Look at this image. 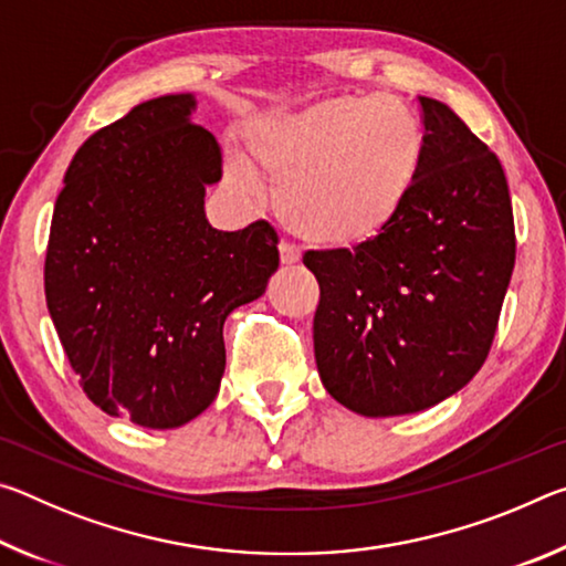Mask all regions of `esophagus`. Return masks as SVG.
<instances>
[{"label": "esophagus", "instance_id": "34e87169", "mask_svg": "<svg viewBox=\"0 0 566 566\" xmlns=\"http://www.w3.org/2000/svg\"><path fill=\"white\" fill-rule=\"evenodd\" d=\"M300 247L296 244H292V242H282L280 244V260H282V264H296L300 262Z\"/></svg>", "mask_w": 566, "mask_h": 566}]
</instances>
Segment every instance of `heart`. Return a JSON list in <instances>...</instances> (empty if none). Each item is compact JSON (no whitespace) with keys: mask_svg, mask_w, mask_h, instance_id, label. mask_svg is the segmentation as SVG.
<instances>
[{"mask_svg":"<svg viewBox=\"0 0 566 566\" xmlns=\"http://www.w3.org/2000/svg\"><path fill=\"white\" fill-rule=\"evenodd\" d=\"M247 151L276 187L284 224L306 244L347 252L375 242L405 212L427 134L395 99L332 97L252 124ZM237 171L249 177L242 165Z\"/></svg>","mask_w":566,"mask_h":566,"instance_id":"b5f03b06","label":"heart"}]
</instances>
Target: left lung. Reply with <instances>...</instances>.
I'll list each match as a JSON object with an SVG mask.
<instances>
[{
    "label": "left lung",
    "instance_id": "obj_1",
    "mask_svg": "<svg viewBox=\"0 0 566 566\" xmlns=\"http://www.w3.org/2000/svg\"><path fill=\"white\" fill-rule=\"evenodd\" d=\"M427 155L399 219L367 247L306 252L319 282L314 357L329 395L364 417L452 397L492 349L514 270L504 169L447 104L419 97Z\"/></svg>",
    "mask_w": 566,
    "mask_h": 566
}]
</instances>
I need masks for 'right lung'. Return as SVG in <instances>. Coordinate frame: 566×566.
Wrapping results in <instances>:
<instances>
[{
	"label": "right lung",
	"mask_w": 566,
	"mask_h": 566,
	"mask_svg": "<svg viewBox=\"0 0 566 566\" xmlns=\"http://www.w3.org/2000/svg\"><path fill=\"white\" fill-rule=\"evenodd\" d=\"M191 109V94L142 102L76 149L44 260L46 306L84 395L149 429L212 405L227 314L262 296L280 266L270 222H207L222 151Z\"/></svg>",
	"instance_id": "right-lung-1"
}]
</instances>
